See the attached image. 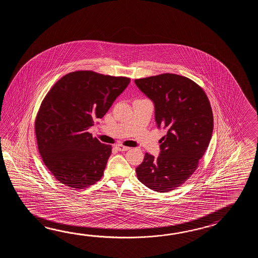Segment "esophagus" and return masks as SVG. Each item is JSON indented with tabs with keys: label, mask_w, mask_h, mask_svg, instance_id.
Wrapping results in <instances>:
<instances>
[{
	"label": "esophagus",
	"mask_w": 258,
	"mask_h": 258,
	"mask_svg": "<svg viewBox=\"0 0 258 258\" xmlns=\"http://www.w3.org/2000/svg\"><path fill=\"white\" fill-rule=\"evenodd\" d=\"M116 149L117 150H119V151H126L129 149L128 147H124V146H122V145H117L115 147Z\"/></svg>",
	"instance_id": "1"
}]
</instances>
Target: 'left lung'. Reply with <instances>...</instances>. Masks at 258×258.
Segmentation results:
<instances>
[{"label": "left lung", "mask_w": 258, "mask_h": 258, "mask_svg": "<svg viewBox=\"0 0 258 258\" xmlns=\"http://www.w3.org/2000/svg\"><path fill=\"white\" fill-rule=\"evenodd\" d=\"M135 83L155 105L158 127L167 134L159 143L157 159L146 153L137 168L138 180L149 189L170 192L198 169L213 132V113L203 88L175 74L136 79Z\"/></svg>", "instance_id": "1"}]
</instances>
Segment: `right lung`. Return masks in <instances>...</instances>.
<instances>
[{"mask_svg":"<svg viewBox=\"0 0 258 258\" xmlns=\"http://www.w3.org/2000/svg\"><path fill=\"white\" fill-rule=\"evenodd\" d=\"M130 78L93 71L72 72L44 98L35 121L39 154L56 180L84 189L103 176L111 146L88 132L106 114Z\"/></svg>","mask_w":258,"mask_h":258,"instance_id":"1","label":"right lung"}]
</instances>
